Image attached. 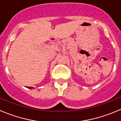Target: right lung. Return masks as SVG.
<instances>
[{
  "label": "right lung",
  "instance_id": "obj_1",
  "mask_svg": "<svg viewBox=\"0 0 121 121\" xmlns=\"http://www.w3.org/2000/svg\"><path fill=\"white\" fill-rule=\"evenodd\" d=\"M27 88H30V89H33V88H34V87H27Z\"/></svg>",
  "mask_w": 121,
  "mask_h": 121
}]
</instances>
